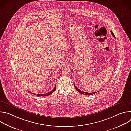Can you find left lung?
I'll return each mask as SVG.
<instances>
[{
  "instance_id": "8db88e82",
  "label": "left lung",
  "mask_w": 131,
  "mask_h": 131,
  "mask_svg": "<svg viewBox=\"0 0 131 131\" xmlns=\"http://www.w3.org/2000/svg\"><path fill=\"white\" fill-rule=\"evenodd\" d=\"M110 31H111V34L113 35V37H115V35H114V32H113V31H112L111 30H110ZM74 88H75V89H76V90H77L79 93H81V94H84V95H93V94H95L96 93H97V92H99V91H97V92H93V93H88V92H83V91H82L80 90V89H79L78 88H77V87L76 86V85H74Z\"/></svg>"
}]
</instances>
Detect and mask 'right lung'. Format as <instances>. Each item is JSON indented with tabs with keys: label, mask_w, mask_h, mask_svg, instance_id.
Wrapping results in <instances>:
<instances>
[{
	"label": "right lung",
	"mask_w": 131,
	"mask_h": 131,
	"mask_svg": "<svg viewBox=\"0 0 131 131\" xmlns=\"http://www.w3.org/2000/svg\"><path fill=\"white\" fill-rule=\"evenodd\" d=\"M56 85H57V83H56L55 84V85L54 86V88H53V89L50 92H48L47 93H45V94H35V93H32V94L34 95H37V96H48V95H49L51 94H52V93L55 91V90H56V88H57V86H56Z\"/></svg>",
	"instance_id": "1"
}]
</instances>
